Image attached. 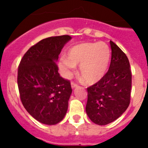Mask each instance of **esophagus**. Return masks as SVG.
Instances as JSON below:
<instances>
[{
	"mask_svg": "<svg viewBox=\"0 0 148 148\" xmlns=\"http://www.w3.org/2000/svg\"><path fill=\"white\" fill-rule=\"evenodd\" d=\"M71 87H72V88L74 89V88H75V87H78V85H77L75 83H74V82H71Z\"/></svg>",
	"mask_w": 148,
	"mask_h": 148,
	"instance_id": "obj_1",
	"label": "esophagus"
}]
</instances>
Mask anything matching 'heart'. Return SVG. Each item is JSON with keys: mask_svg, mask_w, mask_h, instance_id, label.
Listing matches in <instances>:
<instances>
[{"mask_svg": "<svg viewBox=\"0 0 148 148\" xmlns=\"http://www.w3.org/2000/svg\"><path fill=\"white\" fill-rule=\"evenodd\" d=\"M111 50L104 42L82 43L73 46L67 52V58L61 57L59 67L63 75L68 78L79 65L80 75L87 84L100 82L108 71Z\"/></svg>", "mask_w": 148, "mask_h": 148, "instance_id": "heart-1", "label": "heart"}]
</instances>
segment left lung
<instances>
[{"label": "left lung", "instance_id": "1", "mask_svg": "<svg viewBox=\"0 0 148 148\" xmlns=\"http://www.w3.org/2000/svg\"><path fill=\"white\" fill-rule=\"evenodd\" d=\"M111 61L104 78L87 88L86 113L96 125L113 122L125 113L130 104L132 75L126 55L113 41Z\"/></svg>", "mask_w": 148, "mask_h": 148}]
</instances>
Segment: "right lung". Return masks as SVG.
I'll return each mask as SVG.
<instances>
[{
	"mask_svg": "<svg viewBox=\"0 0 148 148\" xmlns=\"http://www.w3.org/2000/svg\"><path fill=\"white\" fill-rule=\"evenodd\" d=\"M71 38L61 35L43 39L28 49L19 64L18 86L22 104L44 125L58 124L67 112L71 85L60 76L56 62Z\"/></svg>",
	"mask_w": 148,
	"mask_h": 148,
	"instance_id": "1",
	"label": "right lung"
}]
</instances>
